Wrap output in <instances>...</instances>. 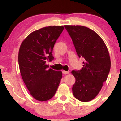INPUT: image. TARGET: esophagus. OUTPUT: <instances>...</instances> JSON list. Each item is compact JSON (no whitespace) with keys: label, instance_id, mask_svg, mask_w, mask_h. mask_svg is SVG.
<instances>
[{"label":"esophagus","instance_id":"34e87169","mask_svg":"<svg viewBox=\"0 0 121 121\" xmlns=\"http://www.w3.org/2000/svg\"><path fill=\"white\" fill-rule=\"evenodd\" d=\"M62 73L64 74H69V72L68 71H65V70H62Z\"/></svg>","mask_w":121,"mask_h":121}]
</instances>
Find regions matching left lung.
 <instances>
[{
	"mask_svg": "<svg viewBox=\"0 0 121 121\" xmlns=\"http://www.w3.org/2000/svg\"><path fill=\"white\" fill-rule=\"evenodd\" d=\"M71 37L76 52L82 58L83 68L72 70L76 82L72 87L74 97L88 102L98 95L110 70L109 51L101 37L94 30L81 26H64Z\"/></svg>",
	"mask_w": 121,
	"mask_h": 121,
	"instance_id": "1",
	"label": "left lung"
}]
</instances>
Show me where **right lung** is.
Masks as SVG:
<instances>
[{
	"label": "right lung",
	"mask_w": 121,
	"mask_h": 121,
	"mask_svg": "<svg viewBox=\"0 0 121 121\" xmlns=\"http://www.w3.org/2000/svg\"><path fill=\"white\" fill-rule=\"evenodd\" d=\"M63 26H49L32 32L23 40L18 55L22 78L35 99L46 101L56 93L62 72L55 71L46 64L53 59V48Z\"/></svg>",
	"instance_id": "obj_1"
}]
</instances>
